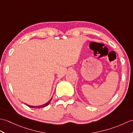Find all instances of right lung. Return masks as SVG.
<instances>
[{"label":"right lung","instance_id":"add662e5","mask_svg":"<svg viewBox=\"0 0 133 133\" xmlns=\"http://www.w3.org/2000/svg\"><path fill=\"white\" fill-rule=\"evenodd\" d=\"M51 100H52V97L51 98V99L49 100L47 103H46L45 104H44V105H40V106H36V107H33V106H30V105H28V107H30V108H44V107H46V106H48V105L50 104V101H51Z\"/></svg>","mask_w":133,"mask_h":133}]
</instances>
